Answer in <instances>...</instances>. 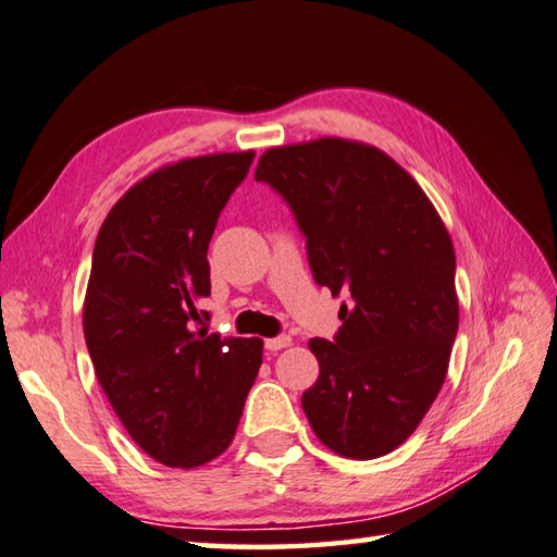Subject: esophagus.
Masks as SVG:
<instances>
[{"instance_id":"esophagus-1","label":"esophagus","mask_w":557,"mask_h":557,"mask_svg":"<svg viewBox=\"0 0 557 557\" xmlns=\"http://www.w3.org/2000/svg\"><path fill=\"white\" fill-rule=\"evenodd\" d=\"M287 346H292V338H289V336H277V338H268V341H265V348H268L270 352H277V350L287 348Z\"/></svg>"}]
</instances>
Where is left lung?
<instances>
[{"label": "left lung", "mask_w": 557, "mask_h": 557, "mask_svg": "<svg viewBox=\"0 0 557 557\" xmlns=\"http://www.w3.org/2000/svg\"><path fill=\"white\" fill-rule=\"evenodd\" d=\"M256 180L287 199L313 280L350 297L333 341L311 338L319 380L301 394L317 438L352 460L399 448L448 375L458 292L446 224L397 160L348 138L270 148Z\"/></svg>", "instance_id": "left-lung-1"}]
</instances>
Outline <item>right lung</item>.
I'll list each match as a JSON object with an SVG mask.
<instances>
[{
	"label": "right lung",
	"instance_id": "1",
	"mask_svg": "<svg viewBox=\"0 0 557 557\" xmlns=\"http://www.w3.org/2000/svg\"><path fill=\"white\" fill-rule=\"evenodd\" d=\"M256 153H209L138 180L99 228L83 307L95 375L128 436L168 468H199L236 436L260 338L195 331L209 240Z\"/></svg>",
	"mask_w": 557,
	"mask_h": 557
}]
</instances>
